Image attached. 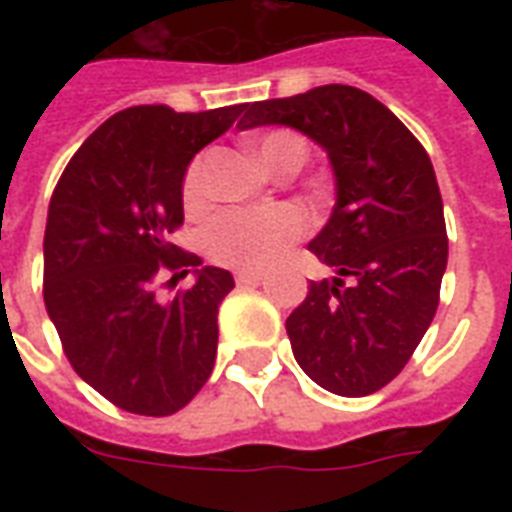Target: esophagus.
Segmentation results:
<instances>
[{"label":"esophagus","instance_id":"34e87169","mask_svg":"<svg viewBox=\"0 0 512 512\" xmlns=\"http://www.w3.org/2000/svg\"><path fill=\"white\" fill-rule=\"evenodd\" d=\"M236 281H239V284H257V281H263V273H260V271H239V273H236Z\"/></svg>","mask_w":512,"mask_h":512}]
</instances>
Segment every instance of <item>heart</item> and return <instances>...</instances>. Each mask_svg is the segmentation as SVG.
Returning <instances> with one entry per match:
<instances>
[{"instance_id": "1", "label": "heart", "mask_w": 512, "mask_h": 512, "mask_svg": "<svg viewBox=\"0 0 512 512\" xmlns=\"http://www.w3.org/2000/svg\"><path fill=\"white\" fill-rule=\"evenodd\" d=\"M297 151L305 156V146L289 132H268L257 143L260 162L271 170L273 164ZM183 201L188 209L204 204V164L191 162L183 177ZM305 233V217L295 207H239L217 215L204 231V249L209 260L241 271H257L276 260Z\"/></svg>"}]
</instances>
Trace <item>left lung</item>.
Returning <instances> with one entry per match:
<instances>
[{
	"mask_svg": "<svg viewBox=\"0 0 512 512\" xmlns=\"http://www.w3.org/2000/svg\"><path fill=\"white\" fill-rule=\"evenodd\" d=\"M263 124L308 135L335 172V209L308 244L335 276L311 281L289 313L292 353L329 393H377L438 308L449 239L430 156L390 108L348 84L247 103L239 130Z\"/></svg>",
	"mask_w": 512,
	"mask_h": 512,
	"instance_id": "8db88e82",
	"label": "left lung"
}]
</instances>
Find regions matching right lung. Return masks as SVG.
Segmentation results:
<instances>
[{
	"mask_svg": "<svg viewBox=\"0 0 512 512\" xmlns=\"http://www.w3.org/2000/svg\"><path fill=\"white\" fill-rule=\"evenodd\" d=\"M241 111L244 103L199 114L124 108L84 140L55 185L44 305L74 372L124 412L175 414L212 374L217 308L233 276L196 268L193 287L172 300L156 297V279L201 265L170 241L183 225V177Z\"/></svg>",
	"mask_w": 512,
	"mask_h": 512,
	"instance_id": "add662e5",
	"label": "right lung"
}]
</instances>
